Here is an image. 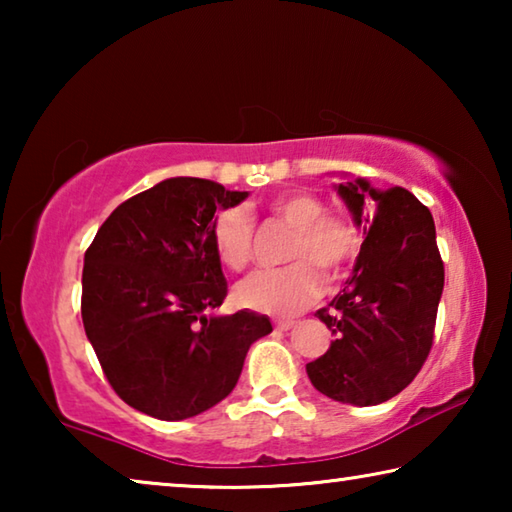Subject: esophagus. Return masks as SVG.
<instances>
[{
    "mask_svg": "<svg viewBox=\"0 0 512 512\" xmlns=\"http://www.w3.org/2000/svg\"><path fill=\"white\" fill-rule=\"evenodd\" d=\"M293 325H296V320H277L275 327L282 329V332H287V329H291Z\"/></svg>",
    "mask_w": 512,
    "mask_h": 512,
    "instance_id": "1",
    "label": "esophagus"
}]
</instances>
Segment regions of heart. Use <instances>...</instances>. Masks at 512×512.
Masks as SVG:
<instances>
[{
	"mask_svg": "<svg viewBox=\"0 0 512 512\" xmlns=\"http://www.w3.org/2000/svg\"><path fill=\"white\" fill-rule=\"evenodd\" d=\"M277 219L293 228L287 259L282 268H262L241 280L232 298L239 307L268 316H293L311 305L323 291V277L339 275L359 250L354 225L339 214H323L325 205L309 192H289L268 201ZM212 246L223 266L241 271L253 253L255 221L246 207L230 205L216 212L212 221Z\"/></svg>",
	"mask_w": 512,
	"mask_h": 512,
	"instance_id": "obj_1",
	"label": "heart"
}]
</instances>
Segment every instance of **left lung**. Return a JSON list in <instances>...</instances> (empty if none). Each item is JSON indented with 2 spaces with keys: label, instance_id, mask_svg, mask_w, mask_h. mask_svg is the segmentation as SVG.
Listing matches in <instances>:
<instances>
[{
  "label": "left lung",
  "instance_id": "left-lung-1",
  "mask_svg": "<svg viewBox=\"0 0 512 512\" xmlns=\"http://www.w3.org/2000/svg\"><path fill=\"white\" fill-rule=\"evenodd\" d=\"M334 189L366 239L343 291L316 311L334 341L307 375L334 402L375 406L402 393L427 359L445 268L431 212L404 187L350 178Z\"/></svg>",
  "mask_w": 512,
  "mask_h": 512
}]
</instances>
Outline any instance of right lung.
<instances>
[{
  "label": "right lung",
  "instance_id": "add662e5",
  "mask_svg": "<svg viewBox=\"0 0 512 512\" xmlns=\"http://www.w3.org/2000/svg\"><path fill=\"white\" fill-rule=\"evenodd\" d=\"M205 178H167L121 203L83 259V327L128 406L176 422L237 386L268 316H219L228 293L212 246L214 212L246 201Z\"/></svg>",
  "mask_w": 512,
  "mask_h": 512
}]
</instances>
